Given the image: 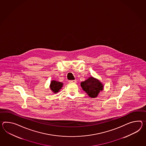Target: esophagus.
I'll return each mask as SVG.
<instances>
[{
	"label": "esophagus",
	"instance_id": "obj_1",
	"mask_svg": "<svg viewBox=\"0 0 146 146\" xmlns=\"http://www.w3.org/2000/svg\"><path fill=\"white\" fill-rule=\"evenodd\" d=\"M69 82L71 83H76L77 81L76 80H71V81H69Z\"/></svg>",
	"mask_w": 146,
	"mask_h": 146
}]
</instances>
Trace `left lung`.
I'll list each match as a JSON object with an SVG mask.
<instances>
[{
    "instance_id": "1",
    "label": "left lung",
    "mask_w": 146,
    "mask_h": 146,
    "mask_svg": "<svg viewBox=\"0 0 146 146\" xmlns=\"http://www.w3.org/2000/svg\"><path fill=\"white\" fill-rule=\"evenodd\" d=\"M81 86L88 95L92 98L97 97L100 92L102 91L104 88L102 82L93 76H90L86 81L81 82Z\"/></svg>"
}]
</instances>
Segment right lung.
<instances>
[{
  "mask_svg": "<svg viewBox=\"0 0 146 146\" xmlns=\"http://www.w3.org/2000/svg\"><path fill=\"white\" fill-rule=\"evenodd\" d=\"M63 83L58 82L55 80H52L50 83V88L51 91L54 93H57L60 91V89L63 87Z\"/></svg>",
  "mask_w": 146,
  "mask_h": 146,
  "instance_id": "right-lung-1",
  "label": "right lung"
}]
</instances>
